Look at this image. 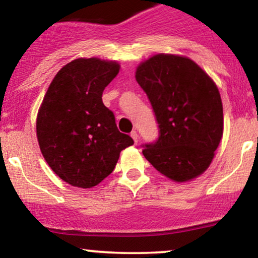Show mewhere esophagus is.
<instances>
[{
    "mask_svg": "<svg viewBox=\"0 0 258 258\" xmlns=\"http://www.w3.org/2000/svg\"><path fill=\"white\" fill-rule=\"evenodd\" d=\"M130 136H132L133 140H134L135 144H138V139H139V134H138V132H135V130H134V132L130 133Z\"/></svg>",
    "mask_w": 258,
    "mask_h": 258,
    "instance_id": "1",
    "label": "esophagus"
}]
</instances>
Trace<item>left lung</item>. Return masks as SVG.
<instances>
[{
	"label": "left lung",
	"mask_w": 258,
	"mask_h": 258,
	"mask_svg": "<svg viewBox=\"0 0 258 258\" xmlns=\"http://www.w3.org/2000/svg\"><path fill=\"white\" fill-rule=\"evenodd\" d=\"M158 123V138L142 144L145 158L177 182L208 169L223 133V108L211 78L188 57L158 54L136 70Z\"/></svg>",
	"instance_id": "8db88e82"
}]
</instances>
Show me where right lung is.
Listing matches in <instances>:
<instances>
[{"label": "right lung", "instance_id": "add662e5", "mask_svg": "<svg viewBox=\"0 0 258 258\" xmlns=\"http://www.w3.org/2000/svg\"><path fill=\"white\" fill-rule=\"evenodd\" d=\"M118 71L114 61L74 60L57 72L39 108L41 152L71 186H96L113 171L120 151L134 144L118 130L113 112L102 102V92Z\"/></svg>", "mask_w": 258, "mask_h": 258}]
</instances>
